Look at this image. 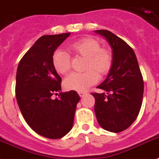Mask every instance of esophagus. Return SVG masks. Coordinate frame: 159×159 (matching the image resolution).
Listing matches in <instances>:
<instances>
[{"label": "esophagus", "mask_w": 159, "mask_h": 159, "mask_svg": "<svg viewBox=\"0 0 159 159\" xmlns=\"http://www.w3.org/2000/svg\"><path fill=\"white\" fill-rule=\"evenodd\" d=\"M78 93H79V95H80V97H83V96H85V95L87 94L86 92H82V91H81V92H79Z\"/></svg>", "instance_id": "esophagus-1"}]
</instances>
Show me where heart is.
Listing matches in <instances>:
<instances>
[{
	"label": "heart",
	"mask_w": 159,
	"mask_h": 159,
	"mask_svg": "<svg viewBox=\"0 0 159 159\" xmlns=\"http://www.w3.org/2000/svg\"><path fill=\"white\" fill-rule=\"evenodd\" d=\"M67 50L75 56L85 58L84 72L71 73L63 81L66 90L84 91L95 84L100 76L109 73L113 63V57L108 48L101 47L98 40L91 37L83 38L67 46ZM52 64L55 70L61 75L68 72L71 67L68 53L56 51L52 56Z\"/></svg>",
	"instance_id": "1"
}]
</instances>
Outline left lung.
Instances as JSON below:
<instances>
[{
    "mask_svg": "<svg viewBox=\"0 0 159 159\" xmlns=\"http://www.w3.org/2000/svg\"><path fill=\"white\" fill-rule=\"evenodd\" d=\"M112 49L113 63L106 80L92 93L96 119L103 129L113 133L128 129L138 117L142 104L144 82L134 50L124 40L105 30H96Z\"/></svg>",
    "mask_w": 159,
    "mask_h": 159,
    "instance_id": "1",
    "label": "left lung"
}]
</instances>
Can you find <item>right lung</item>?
<instances>
[{"label": "right lung", "instance_id": "obj_1", "mask_svg": "<svg viewBox=\"0 0 159 159\" xmlns=\"http://www.w3.org/2000/svg\"><path fill=\"white\" fill-rule=\"evenodd\" d=\"M70 33L43 35L19 62L15 93L23 117L34 132L59 139L73 126L76 104L75 91L60 93L62 79L52 64L54 52ZM60 93V98L52 99Z\"/></svg>", "mask_w": 159, "mask_h": 159}]
</instances>
